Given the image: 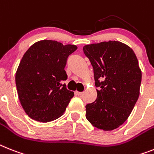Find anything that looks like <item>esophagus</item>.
Returning <instances> with one entry per match:
<instances>
[{
  "mask_svg": "<svg viewBox=\"0 0 154 154\" xmlns=\"http://www.w3.org/2000/svg\"><path fill=\"white\" fill-rule=\"evenodd\" d=\"M75 95H77V96H82L83 93L79 92V91H75Z\"/></svg>",
  "mask_w": 154,
  "mask_h": 154,
  "instance_id": "obj_1",
  "label": "esophagus"
}]
</instances>
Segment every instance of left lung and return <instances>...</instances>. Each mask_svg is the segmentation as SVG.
Returning <instances> with one entry per match:
<instances>
[{
    "mask_svg": "<svg viewBox=\"0 0 154 154\" xmlns=\"http://www.w3.org/2000/svg\"><path fill=\"white\" fill-rule=\"evenodd\" d=\"M94 69L97 99L86 105V117L95 128L112 131L127 120L139 96L142 72L134 51L116 41L83 47Z\"/></svg>",
    "mask_w": 154,
    "mask_h": 154,
    "instance_id": "1",
    "label": "left lung"
}]
</instances>
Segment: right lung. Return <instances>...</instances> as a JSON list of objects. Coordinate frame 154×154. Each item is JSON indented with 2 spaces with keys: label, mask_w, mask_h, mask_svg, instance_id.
<instances>
[{
  "label": "right lung",
  "mask_w": 154,
  "mask_h": 154,
  "mask_svg": "<svg viewBox=\"0 0 154 154\" xmlns=\"http://www.w3.org/2000/svg\"><path fill=\"white\" fill-rule=\"evenodd\" d=\"M75 45L42 40L27 49L18 67L16 84L23 109L29 117L42 123L61 116L74 96L63 81L68 79L64 68Z\"/></svg>",
  "instance_id": "add662e5"
}]
</instances>
